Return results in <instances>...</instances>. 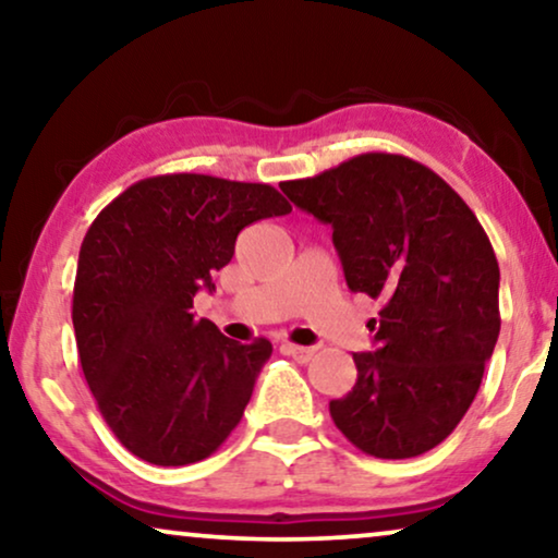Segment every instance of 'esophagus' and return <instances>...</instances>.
Listing matches in <instances>:
<instances>
[{"mask_svg":"<svg viewBox=\"0 0 558 558\" xmlns=\"http://www.w3.org/2000/svg\"><path fill=\"white\" fill-rule=\"evenodd\" d=\"M281 350H284L287 355H292L294 361H300V363H307L312 355H315V348H307V345H294V342H284V345H281Z\"/></svg>","mask_w":558,"mask_h":558,"instance_id":"34e87169","label":"esophagus"}]
</instances>
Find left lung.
<instances>
[{"label": "left lung", "instance_id": "obj_1", "mask_svg": "<svg viewBox=\"0 0 558 558\" xmlns=\"http://www.w3.org/2000/svg\"><path fill=\"white\" fill-rule=\"evenodd\" d=\"M332 228L350 292L384 307L353 391L330 401L338 429L371 457L407 460L468 414L500 332V269L468 203L429 167L368 151L279 185Z\"/></svg>", "mask_w": 558, "mask_h": 558}]
</instances>
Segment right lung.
Masks as SVG:
<instances>
[{"label": "right lung", "mask_w": 558, "mask_h": 558, "mask_svg": "<svg viewBox=\"0 0 558 558\" xmlns=\"http://www.w3.org/2000/svg\"><path fill=\"white\" fill-rule=\"evenodd\" d=\"M292 213L262 182L159 174L126 187L90 223L73 287L81 368L129 452L180 468L210 457L241 422L271 342L241 345L193 296L233 258L243 228Z\"/></svg>", "instance_id": "1"}]
</instances>
